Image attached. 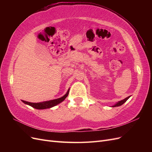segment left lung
<instances>
[{
	"label": "left lung",
	"mask_w": 152,
	"mask_h": 152,
	"mask_svg": "<svg viewBox=\"0 0 152 152\" xmlns=\"http://www.w3.org/2000/svg\"><path fill=\"white\" fill-rule=\"evenodd\" d=\"M131 97V96H128V97H127L126 98H125V99H122V100H121V101H119V102H118L117 103H116L114 105H113L112 107H119V106H121L122 104H123L124 103H125L126 101L129 98Z\"/></svg>",
	"instance_id": "obj_1"
}]
</instances>
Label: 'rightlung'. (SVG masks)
I'll list each match as a JSON object with an SVG mask.
<instances>
[{
	"label": "right lung",
	"mask_w": 152,
	"mask_h": 152,
	"mask_svg": "<svg viewBox=\"0 0 152 152\" xmlns=\"http://www.w3.org/2000/svg\"><path fill=\"white\" fill-rule=\"evenodd\" d=\"M69 89L67 91L66 93L61 98H59L58 99H52V100H49V101H46V102H40V103H31V102H25V101H23V103H24L26 104H28L30 107H33L35 109H38V110H44V109H47V108H52L54 106H56L62 102H63L64 100L65 99V98L67 97L68 93H69Z\"/></svg>",
	"instance_id": "add662e5"
}]
</instances>
